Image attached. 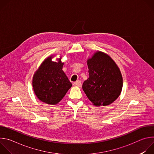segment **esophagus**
I'll return each mask as SVG.
<instances>
[{"instance_id":"34e87169","label":"esophagus","mask_w":154,"mask_h":154,"mask_svg":"<svg viewBox=\"0 0 154 154\" xmlns=\"http://www.w3.org/2000/svg\"><path fill=\"white\" fill-rule=\"evenodd\" d=\"M73 85H74V86H77L81 87V86H82V82H81L80 80H77V81L74 82Z\"/></svg>"}]
</instances>
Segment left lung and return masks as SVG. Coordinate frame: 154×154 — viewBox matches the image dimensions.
<instances>
[{
    "mask_svg": "<svg viewBox=\"0 0 154 154\" xmlns=\"http://www.w3.org/2000/svg\"><path fill=\"white\" fill-rule=\"evenodd\" d=\"M89 78L82 85L83 91L96 106L111 104L120 95L122 77L115 61L108 55L97 52L88 60Z\"/></svg>",
    "mask_w": 154,
    "mask_h": 154,
    "instance_id": "left-lung-1",
    "label": "left lung"
}]
</instances>
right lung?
<instances>
[{
	"label": "right lung",
	"instance_id": "add662e5",
	"mask_svg": "<svg viewBox=\"0 0 154 154\" xmlns=\"http://www.w3.org/2000/svg\"><path fill=\"white\" fill-rule=\"evenodd\" d=\"M48 57L41 64L33 78V88L37 97L48 104L58 103L72 86L62 70L63 63L52 61Z\"/></svg>",
	"mask_w": 154,
	"mask_h": 154
}]
</instances>
